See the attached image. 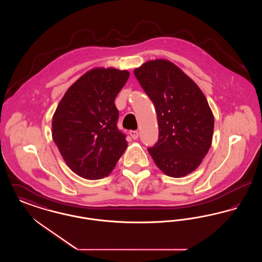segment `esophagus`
Returning <instances> with one entry per match:
<instances>
[{
  "label": "esophagus",
  "instance_id": "1",
  "mask_svg": "<svg viewBox=\"0 0 262 262\" xmlns=\"http://www.w3.org/2000/svg\"><path fill=\"white\" fill-rule=\"evenodd\" d=\"M129 136L133 137V139H137V137H138V132H137V130H130V132H129Z\"/></svg>",
  "mask_w": 262,
  "mask_h": 262
}]
</instances>
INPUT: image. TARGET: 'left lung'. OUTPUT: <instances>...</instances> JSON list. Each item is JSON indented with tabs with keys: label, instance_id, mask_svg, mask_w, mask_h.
Wrapping results in <instances>:
<instances>
[{
	"label": "left lung",
	"instance_id": "left-lung-1",
	"mask_svg": "<svg viewBox=\"0 0 262 262\" xmlns=\"http://www.w3.org/2000/svg\"><path fill=\"white\" fill-rule=\"evenodd\" d=\"M134 73L157 114L158 141L148 148L152 159L167 176H187L211 146L214 118L207 100L191 78L167 60L145 62Z\"/></svg>",
	"mask_w": 262,
	"mask_h": 262
}]
</instances>
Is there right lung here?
Segmentation results:
<instances>
[{"label":"right lung","mask_w":262,"mask_h":262,"mask_svg":"<svg viewBox=\"0 0 262 262\" xmlns=\"http://www.w3.org/2000/svg\"><path fill=\"white\" fill-rule=\"evenodd\" d=\"M127 71L97 68L67 90L52 120V137L75 174L102 179L112 172L127 146L117 126L115 98L128 79Z\"/></svg>","instance_id":"obj_1"}]
</instances>
